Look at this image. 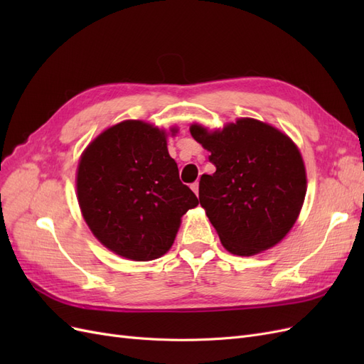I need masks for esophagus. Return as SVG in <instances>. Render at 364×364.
I'll use <instances>...</instances> for the list:
<instances>
[{
    "instance_id": "obj_1",
    "label": "esophagus",
    "mask_w": 364,
    "mask_h": 364,
    "mask_svg": "<svg viewBox=\"0 0 364 364\" xmlns=\"http://www.w3.org/2000/svg\"><path fill=\"white\" fill-rule=\"evenodd\" d=\"M191 190L194 191L196 196H199V182H194V183L191 185Z\"/></svg>"
}]
</instances>
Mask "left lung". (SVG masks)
Listing matches in <instances>:
<instances>
[{"instance_id":"1","label":"left lung","mask_w":364,"mask_h":364,"mask_svg":"<svg viewBox=\"0 0 364 364\" xmlns=\"http://www.w3.org/2000/svg\"><path fill=\"white\" fill-rule=\"evenodd\" d=\"M190 132L215 165L214 174H202L199 200L226 250L250 257L278 245L306 193L305 165L294 142L253 118L214 132L193 124Z\"/></svg>"}]
</instances>
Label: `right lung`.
Segmentation results:
<instances>
[{
	"label": "right lung",
	"mask_w": 364,
	"mask_h": 364,
	"mask_svg": "<svg viewBox=\"0 0 364 364\" xmlns=\"http://www.w3.org/2000/svg\"><path fill=\"white\" fill-rule=\"evenodd\" d=\"M75 182L92 234L134 261L156 259L170 250L182 215L199 205L179 179L165 130L138 119L98 135L83 151Z\"/></svg>",
	"instance_id": "add662e5"
}]
</instances>
